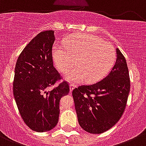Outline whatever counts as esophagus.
I'll return each mask as SVG.
<instances>
[{"instance_id": "1", "label": "esophagus", "mask_w": 146, "mask_h": 146, "mask_svg": "<svg viewBox=\"0 0 146 146\" xmlns=\"http://www.w3.org/2000/svg\"><path fill=\"white\" fill-rule=\"evenodd\" d=\"M75 87H76L75 84H73V83H70V84H69V89H70V92H72V90H74Z\"/></svg>"}]
</instances>
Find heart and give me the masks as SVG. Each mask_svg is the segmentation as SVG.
Segmentation results:
<instances>
[{
    "instance_id": "b5f03b06",
    "label": "heart",
    "mask_w": 146,
    "mask_h": 146,
    "mask_svg": "<svg viewBox=\"0 0 146 146\" xmlns=\"http://www.w3.org/2000/svg\"><path fill=\"white\" fill-rule=\"evenodd\" d=\"M53 56L56 67L70 82H78L85 78L93 82L110 71L116 59L115 50L110 43L89 34H79L66 38L64 45H55Z\"/></svg>"
}]
</instances>
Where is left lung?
<instances>
[{
  "instance_id": "1",
  "label": "left lung",
  "mask_w": 146,
  "mask_h": 146,
  "mask_svg": "<svg viewBox=\"0 0 146 146\" xmlns=\"http://www.w3.org/2000/svg\"><path fill=\"white\" fill-rule=\"evenodd\" d=\"M117 59L101 81L72 91L80 125L92 134L107 131L117 123L126 107L130 88L127 62L116 48Z\"/></svg>"
}]
</instances>
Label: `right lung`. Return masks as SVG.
Wrapping results in <instances>:
<instances>
[{
  "mask_svg": "<svg viewBox=\"0 0 146 146\" xmlns=\"http://www.w3.org/2000/svg\"><path fill=\"white\" fill-rule=\"evenodd\" d=\"M54 41V31L39 33L23 48L15 67L13 90L18 109L28 127L40 133L56 125L59 101L69 92L65 81L48 90L62 79L53 65Z\"/></svg>",
  "mask_w": 146,
  "mask_h": 146,
  "instance_id": "1",
  "label": "right lung"
}]
</instances>
